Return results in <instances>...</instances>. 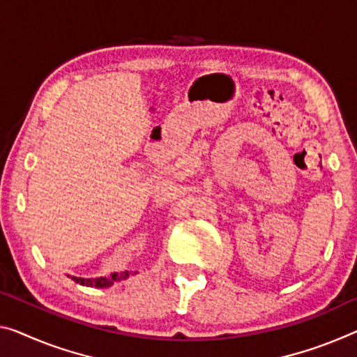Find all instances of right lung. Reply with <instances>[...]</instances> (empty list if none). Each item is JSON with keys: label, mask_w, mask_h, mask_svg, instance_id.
Masks as SVG:
<instances>
[{"label": "right lung", "mask_w": 357, "mask_h": 357, "mask_svg": "<svg viewBox=\"0 0 357 357\" xmlns=\"http://www.w3.org/2000/svg\"><path fill=\"white\" fill-rule=\"evenodd\" d=\"M126 278H129V273H128V271L123 273V276H116V274H114V276H112V279H108V278H96V279L91 278V279H84V278H75V276H73V281L81 284V286H89V287H92V286H96V287H109L114 281H119V279H126Z\"/></svg>", "instance_id": "add662e5"}]
</instances>
